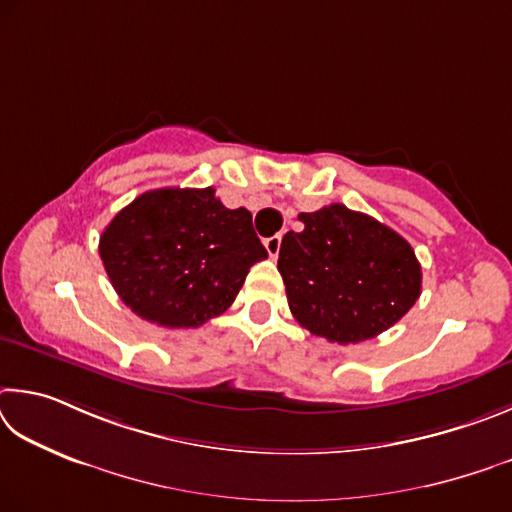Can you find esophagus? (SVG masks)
I'll return each instance as SVG.
<instances>
[{
    "label": "esophagus",
    "mask_w": 512,
    "mask_h": 512,
    "mask_svg": "<svg viewBox=\"0 0 512 512\" xmlns=\"http://www.w3.org/2000/svg\"><path fill=\"white\" fill-rule=\"evenodd\" d=\"M281 240H283L281 233H276V236H270V238H265V240H263V242H265L267 254H270L272 258L279 256V251H281Z\"/></svg>",
    "instance_id": "1"
}]
</instances>
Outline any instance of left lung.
I'll return each instance as SVG.
<instances>
[{"mask_svg":"<svg viewBox=\"0 0 512 512\" xmlns=\"http://www.w3.org/2000/svg\"><path fill=\"white\" fill-rule=\"evenodd\" d=\"M288 231L279 272L294 319L337 344L378 337L420 297V263L409 242L371 215L330 204L299 213Z\"/></svg>","mask_w":512,"mask_h":512,"instance_id":"1","label":"left lung"}]
</instances>
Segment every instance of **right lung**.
<instances>
[{
  "label": "right lung",
  "instance_id": "1",
  "mask_svg": "<svg viewBox=\"0 0 512 512\" xmlns=\"http://www.w3.org/2000/svg\"><path fill=\"white\" fill-rule=\"evenodd\" d=\"M98 254L125 306L164 328L222 315L267 258L251 213L227 209L211 186L139 195L107 224Z\"/></svg>",
  "mask_w": 512,
  "mask_h": 512
}]
</instances>
